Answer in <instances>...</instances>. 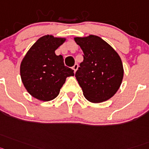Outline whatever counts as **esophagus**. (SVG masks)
Masks as SVG:
<instances>
[{"mask_svg":"<svg viewBox=\"0 0 149 149\" xmlns=\"http://www.w3.org/2000/svg\"><path fill=\"white\" fill-rule=\"evenodd\" d=\"M78 67H79V65L78 64H75L74 66L73 67V70H74V72H76V70H77V69H78Z\"/></svg>","mask_w":149,"mask_h":149,"instance_id":"esophagus-1","label":"esophagus"}]
</instances>
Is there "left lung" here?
Returning <instances> with one entry per match:
<instances>
[{"label":"left lung","mask_w":149,"mask_h":149,"mask_svg":"<svg viewBox=\"0 0 149 149\" xmlns=\"http://www.w3.org/2000/svg\"><path fill=\"white\" fill-rule=\"evenodd\" d=\"M84 53L83 61L75 76L88 101H106L119 89L124 76L121 59L117 52L95 35L74 37Z\"/></svg>","instance_id":"obj_1"}]
</instances>
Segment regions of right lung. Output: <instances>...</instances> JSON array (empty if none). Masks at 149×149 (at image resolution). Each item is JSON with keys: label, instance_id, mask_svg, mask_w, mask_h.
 Listing matches in <instances>:
<instances>
[{"label": "right lung", "instance_id": "right-lung-1", "mask_svg": "<svg viewBox=\"0 0 149 149\" xmlns=\"http://www.w3.org/2000/svg\"><path fill=\"white\" fill-rule=\"evenodd\" d=\"M66 38L45 35L30 48L20 65V75L24 88L32 97L42 101L55 99L73 70L64 66L62 55L55 50Z\"/></svg>", "mask_w": 149, "mask_h": 149}]
</instances>
